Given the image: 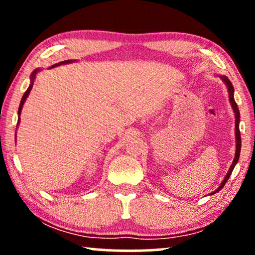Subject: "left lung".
<instances>
[{"label": "left lung", "mask_w": 255, "mask_h": 255, "mask_svg": "<svg viewBox=\"0 0 255 255\" xmlns=\"http://www.w3.org/2000/svg\"><path fill=\"white\" fill-rule=\"evenodd\" d=\"M219 78L223 82L225 83V86L228 87V92H229V100H230V103H231V107L233 109V113H235V118H236V131H235V134H236V154H235V159H233L232 161V165L230 167V169L228 170V173H226V175L224 177V180L222 181V183L219 184V187L216 189L215 191H212L210 195H214L216 193H218L219 190L223 189V187L225 186L226 181L229 180V177L231 176V173L233 172V169H235V166L238 163V160H239V155H240V148H242V137H240V131H239V122H240V113H239V109H238V106H237L236 101H235V89H233V86L230 80L228 79V76L225 75H218Z\"/></svg>", "instance_id": "1"}]
</instances>
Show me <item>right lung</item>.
I'll return each instance as SVG.
<instances>
[{"label":"right lung","instance_id":"obj_1","mask_svg":"<svg viewBox=\"0 0 255 255\" xmlns=\"http://www.w3.org/2000/svg\"><path fill=\"white\" fill-rule=\"evenodd\" d=\"M71 62H73V60H65V61H61V62H58V64H55V65H53V66H51L50 68H53V67H55V66H59V65L71 64ZM38 72H40V68L34 69V71L32 72V74H31V76H30V86H29V88L26 89V92L24 93V95H23V97H22V100H20V104H19V108H18V121H17V125H18V124H19V122H20V118H19V116H20V113H22V109H23L24 103H25V101H26V99H27V96H29V94H30V92H31V89H32V86H33V80H34V78H36V75H37V73H38Z\"/></svg>","mask_w":255,"mask_h":255}]
</instances>
